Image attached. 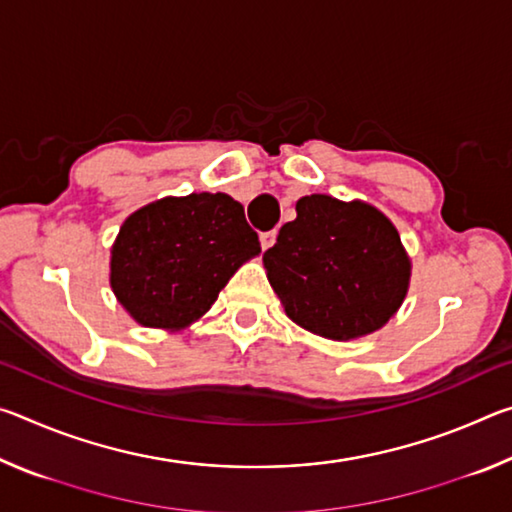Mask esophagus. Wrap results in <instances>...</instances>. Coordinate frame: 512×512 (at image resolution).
<instances>
[{"instance_id":"obj_1","label":"esophagus","mask_w":512,"mask_h":512,"mask_svg":"<svg viewBox=\"0 0 512 512\" xmlns=\"http://www.w3.org/2000/svg\"><path fill=\"white\" fill-rule=\"evenodd\" d=\"M275 239H277V232L268 230V232H262V235H259V244H262L264 250H268L275 244Z\"/></svg>"}]
</instances>
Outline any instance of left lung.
<instances>
[{
  "label": "left lung",
  "instance_id": "8db88e82",
  "mask_svg": "<svg viewBox=\"0 0 512 512\" xmlns=\"http://www.w3.org/2000/svg\"><path fill=\"white\" fill-rule=\"evenodd\" d=\"M264 268L293 323L350 341L388 323L409 291L411 259L388 216L363 201L302 196Z\"/></svg>",
  "mask_w": 512,
  "mask_h": 512
}]
</instances>
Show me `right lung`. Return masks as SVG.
Instances as JSON below:
<instances>
[{
	"label": "right lung",
	"instance_id": "add662e5",
	"mask_svg": "<svg viewBox=\"0 0 512 512\" xmlns=\"http://www.w3.org/2000/svg\"><path fill=\"white\" fill-rule=\"evenodd\" d=\"M262 253L244 207L228 194L167 196L133 212L110 250V287L144 327L183 329Z\"/></svg>",
	"mask_w": 512,
	"mask_h": 512
}]
</instances>
